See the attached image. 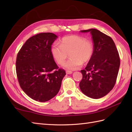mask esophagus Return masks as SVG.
I'll return each mask as SVG.
<instances>
[{
    "label": "esophagus",
    "mask_w": 132,
    "mask_h": 132,
    "mask_svg": "<svg viewBox=\"0 0 132 132\" xmlns=\"http://www.w3.org/2000/svg\"><path fill=\"white\" fill-rule=\"evenodd\" d=\"M66 72L67 74H71L72 73V71H70V70H67Z\"/></svg>",
    "instance_id": "34e87169"
}]
</instances>
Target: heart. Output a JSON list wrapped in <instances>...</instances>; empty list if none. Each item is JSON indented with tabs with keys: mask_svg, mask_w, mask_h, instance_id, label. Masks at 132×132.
I'll return each mask as SVG.
<instances>
[{
	"mask_svg": "<svg viewBox=\"0 0 132 132\" xmlns=\"http://www.w3.org/2000/svg\"><path fill=\"white\" fill-rule=\"evenodd\" d=\"M53 57L58 64H62L69 54L70 58L64 63V69L74 70L80 68L83 63L91 60L94 53V44L91 40L83 36L71 35L65 36L61 44L55 43L51 47Z\"/></svg>",
	"mask_w": 132,
	"mask_h": 132,
	"instance_id": "obj_1",
	"label": "heart"
}]
</instances>
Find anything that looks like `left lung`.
Wrapping results in <instances>:
<instances>
[{
	"label": "left lung",
	"mask_w": 132,
	"mask_h": 132,
	"mask_svg": "<svg viewBox=\"0 0 132 132\" xmlns=\"http://www.w3.org/2000/svg\"><path fill=\"white\" fill-rule=\"evenodd\" d=\"M90 32L94 53L84 70L79 83L81 91L89 97L99 99L105 96L115 85L120 64L119 52L112 39L96 29L80 30Z\"/></svg>",
	"instance_id": "8db88e82"
}]
</instances>
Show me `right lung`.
I'll return each instance as SVG.
<instances>
[{"label":"right lung","mask_w":132,"mask_h":132,"mask_svg":"<svg viewBox=\"0 0 132 132\" xmlns=\"http://www.w3.org/2000/svg\"><path fill=\"white\" fill-rule=\"evenodd\" d=\"M57 36L41 33L26 41L18 53L16 70L20 87L32 99L45 102L60 91L65 76L59 69L51 53L52 44Z\"/></svg>","instance_id":"obj_1"}]
</instances>
